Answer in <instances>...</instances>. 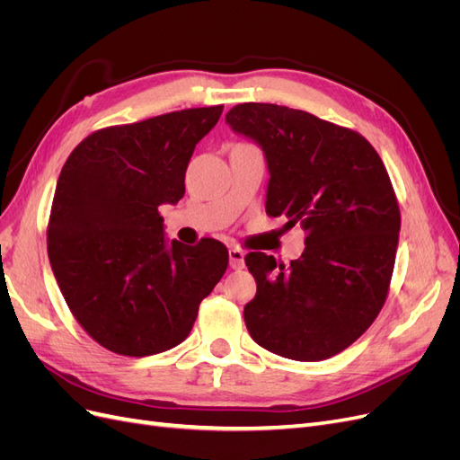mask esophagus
I'll return each instance as SVG.
<instances>
[{
	"label": "esophagus",
	"mask_w": 460,
	"mask_h": 460,
	"mask_svg": "<svg viewBox=\"0 0 460 460\" xmlns=\"http://www.w3.org/2000/svg\"><path fill=\"white\" fill-rule=\"evenodd\" d=\"M228 257H230V267H232L234 270H242V269L245 267V261H243L245 253L242 252V249L230 247V249H228Z\"/></svg>",
	"instance_id": "34e87169"
}]
</instances>
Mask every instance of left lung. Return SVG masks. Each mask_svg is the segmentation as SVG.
Instances as JSON below:
<instances>
[{"mask_svg": "<svg viewBox=\"0 0 460 460\" xmlns=\"http://www.w3.org/2000/svg\"><path fill=\"white\" fill-rule=\"evenodd\" d=\"M226 122L264 153L267 215L307 232L289 267L245 255L257 282L245 326L286 358L338 355L378 316L394 274L401 215L385 166L363 136L299 109L242 103Z\"/></svg>", "mask_w": 460, "mask_h": 460, "instance_id": "1", "label": "left lung"}]
</instances>
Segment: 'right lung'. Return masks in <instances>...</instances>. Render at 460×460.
Here are the masks:
<instances>
[{"mask_svg":"<svg viewBox=\"0 0 460 460\" xmlns=\"http://www.w3.org/2000/svg\"><path fill=\"white\" fill-rule=\"evenodd\" d=\"M222 105L109 127L82 140L55 188L48 255L68 309L105 349L147 357L182 343L228 267L205 238L166 243L159 207L184 198L196 144Z\"/></svg>","mask_w":460,"mask_h":460,"instance_id":"1","label":"right lung"}]
</instances>
